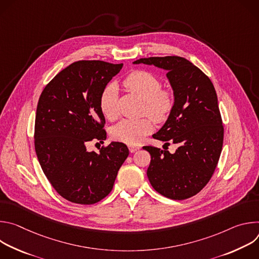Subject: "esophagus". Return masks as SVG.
Instances as JSON below:
<instances>
[{"label": "esophagus", "instance_id": "esophagus-1", "mask_svg": "<svg viewBox=\"0 0 259 259\" xmlns=\"http://www.w3.org/2000/svg\"><path fill=\"white\" fill-rule=\"evenodd\" d=\"M128 147H129V151L131 153H135L136 151H138L140 149V146H138V145H129Z\"/></svg>", "mask_w": 259, "mask_h": 259}]
</instances>
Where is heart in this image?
<instances>
[{"mask_svg":"<svg viewBox=\"0 0 259 259\" xmlns=\"http://www.w3.org/2000/svg\"><path fill=\"white\" fill-rule=\"evenodd\" d=\"M124 85L142 100V113L149 115L157 122L165 121L174 107V95L169 90H163L161 81L146 70H134L124 80ZM118 89L115 84L105 86L99 96V107L103 116L113 120L117 117ZM154 130L151 118L138 120L124 119L112 129V137L120 142L135 145Z\"/></svg>","mask_w":259,"mask_h":259,"instance_id":"obj_1","label":"heart"}]
</instances>
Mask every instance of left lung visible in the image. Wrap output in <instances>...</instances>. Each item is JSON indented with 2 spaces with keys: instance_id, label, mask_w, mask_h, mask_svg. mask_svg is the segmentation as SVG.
Wrapping results in <instances>:
<instances>
[{
  "instance_id": "obj_1",
  "label": "left lung",
  "mask_w": 259,
  "mask_h": 259,
  "mask_svg": "<svg viewBox=\"0 0 259 259\" xmlns=\"http://www.w3.org/2000/svg\"><path fill=\"white\" fill-rule=\"evenodd\" d=\"M134 64L155 65L167 71L174 107L155 139L178 145L174 154L143 146L151 154L147 177L162 196L184 200L209 182L224 143V126L214 86L205 73L179 56L140 58Z\"/></svg>"
}]
</instances>
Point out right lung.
Returning <instances> with one entry per match:
<instances>
[{"label":"right lung","mask_w":259,"mask_h":259,"mask_svg":"<svg viewBox=\"0 0 259 259\" xmlns=\"http://www.w3.org/2000/svg\"><path fill=\"white\" fill-rule=\"evenodd\" d=\"M123 67L100 60L73 62L49 82L36 106L34 149L42 170L65 200L91 205L113 190L129 150L112 142L99 153L86 143L103 141L105 119L99 107L102 89Z\"/></svg>","instance_id":"add662e5"}]
</instances>
